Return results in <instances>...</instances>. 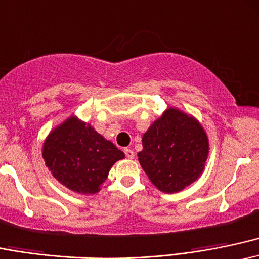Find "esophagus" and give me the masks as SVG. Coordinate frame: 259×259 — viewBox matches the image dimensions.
Instances as JSON below:
<instances>
[{
    "instance_id": "1",
    "label": "esophagus",
    "mask_w": 259,
    "mask_h": 259,
    "mask_svg": "<svg viewBox=\"0 0 259 259\" xmlns=\"http://www.w3.org/2000/svg\"><path fill=\"white\" fill-rule=\"evenodd\" d=\"M123 152H124V154H126V156H127V158H128V159H133V158H135V152H133L132 149H128V148H124Z\"/></svg>"
}]
</instances>
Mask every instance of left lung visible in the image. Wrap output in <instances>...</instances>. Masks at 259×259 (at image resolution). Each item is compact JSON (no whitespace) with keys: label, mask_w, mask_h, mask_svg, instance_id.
<instances>
[{"label":"left lung","mask_w":259,"mask_h":259,"mask_svg":"<svg viewBox=\"0 0 259 259\" xmlns=\"http://www.w3.org/2000/svg\"><path fill=\"white\" fill-rule=\"evenodd\" d=\"M141 166L158 190L176 193L202 175L209 153L207 133L196 118L170 107L142 138Z\"/></svg>","instance_id":"1"}]
</instances>
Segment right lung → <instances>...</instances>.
I'll use <instances>...</instances> for the list:
<instances>
[{
    "label": "right lung",
    "instance_id": "add662e5",
    "mask_svg": "<svg viewBox=\"0 0 259 259\" xmlns=\"http://www.w3.org/2000/svg\"><path fill=\"white\" fill-rule=\"evenodd\" d=\"M42 158L60 184L73 192L94 194L124 154L91 124L71 116L48 136Z\"/></svg>",
    "mask_w": 259,
    "mask_h": 259
}]
</instances>
